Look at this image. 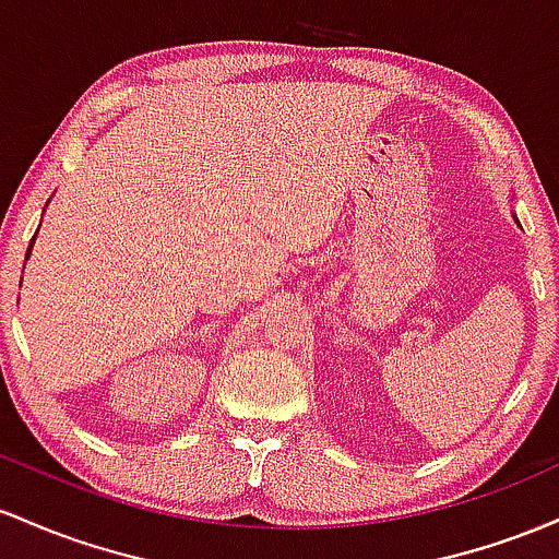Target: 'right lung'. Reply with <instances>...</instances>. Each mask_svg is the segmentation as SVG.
<instances>
[{"label":"right lung","instance_id":"right-lung-1","mask_svg":"<svg viewBox=\"0 0 559 559\" xmlns=\"http://www.w3.org/2000/svg\"><path fill=\"white\" fill-rule=\"evenodd\" d=\"M36 240V237H34ZM34 240H31V246H28V250H26V261H28V255H31V248H34Z\"/></svg>","mask_w":559,"mask_h":559}]
</instances>
